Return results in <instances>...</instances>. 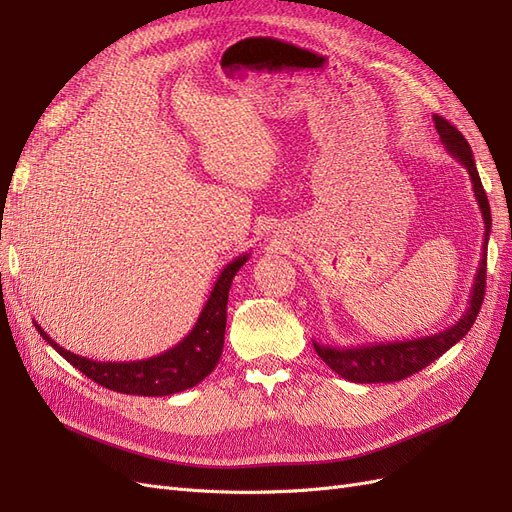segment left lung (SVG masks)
<instances>
[{
  "label": "left lung",
  "mask_w": 512,
  "mask_h": 512,
  "mask_svg": "<svg viewBox=\"0 0 512 512\" xmlns=\"http://www.w3.org/2000/svg\"><path fill=\"white\" fill-rule=\"evenodd\" d=\"M433 123H436V130L440 134V141L446 147V151L468 170L476 203L480 213H483V222H485L483 252H480V262L474 275L468 307L453 327L421 339H408V342H386V344H369V346H352V348H337L329 344L322 346L314 342V348L320 359L327 363L335 374H339L350 382H359V384L397 382L416 374V371H421L423 367L436 361L438 356H442L446 350H451L461 337H466V333L472 329V324L480 312V305H483L485 277H487V243H489V232H491L489 200L483 190V183H480L472 149L466 138H463V134L453 126V123H448L440 115H433Z\"/></svg>",
  "instance_id": "obj_1"
}]
</instances>
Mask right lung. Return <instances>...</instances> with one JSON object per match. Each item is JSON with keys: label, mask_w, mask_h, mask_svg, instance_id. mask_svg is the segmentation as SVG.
Returning <instances> with one entry per match:
<instances>
[{"label": "right lung", "mask_w": 512, "mask_h": 512, "mask_svg": "<svg viewBox=\"0 0 512 512\" xmlns=\"http://www.w3.org/2000/svg\"><path fill=\"white\" fill-rule=\"evenodd\" d=\"M247 258H250V254L237 256L222 269L194 329L177 346L168 348L158 356H149V359L121 363L94 361L61 348L44 333L38 322H34V327L44 342L53 346L70 365L83 371L87 378L98 382L100 386H106V389L143 397H164L188 391L198 382H203L220 361L226 333L228 290Z\"/></svg>", "instance_id": "obj_1"}]
</instances>
